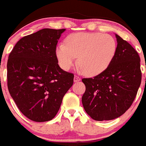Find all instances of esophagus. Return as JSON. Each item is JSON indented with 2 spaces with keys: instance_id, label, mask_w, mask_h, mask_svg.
Segmentation results:
<instances>
[{
  "instance_id": "34e87169",
  "label": "esophagus",
  "mask_w": 146,
  "mask_h": 146,
  "mask_svg": "<svg viewBox=\"0 0 146 146\" xmlns=\"http://www.w3.org/2000/svg\"><path fill=\"white\" fill-rule=\"evenodd\" d=\"M80 79H80V77L76 75L75 76H74V82H76L80 81Z\"/></svg>"
}]
</instances>
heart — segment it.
Here are the masks:
<instances>
[{"label": "heart", "instance_id": "heart-1", "mask_svg": "<svg viewBox=\"0 0 146 146\" xmlns=\"http://www.w3.org/2000/svg\"><path fill=\"white\" fill-rule=\"evenodd\" d=\"M116 52L113 36L101 33H75L67 36L66 44L56 49L60 66L69 70L78 57L77 64L85 75L96 76L110 64Z\"/></svg>", "mask_w": 146, "mask_h": 146}]
</instances>
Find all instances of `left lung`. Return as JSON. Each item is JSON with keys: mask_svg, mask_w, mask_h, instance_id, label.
<instances>
[{"mask_svg": "<svg viewBox=\"0 0 146 146\" xmlns=\"http://www.w3.org/2000/svg\"><path fill=\"white\" fill-rule=\"evenodd\" d=\"M115 56L104 71L93 78H84L82 98L85 112L95 121L112 120L132 105L141 84L140 58L134 48L116 34Z\"/></svg>", "mask_w": 146, "mask_h": 146, "instance_id": "obj_1", "label": "left lung"}]
</instances>
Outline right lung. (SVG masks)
Listing matches in <instances>:
<instances>
[{
  "mask_svg": "<svg viewBox=\"0 0 146 146\" xmlns=\"http://www.w3.org/2000/svg\"><path fill=\"white\" fill-rule=\"evenodd\" d=\"M65 29L44 28L20 39L9 54L7 87L30 120H52L73 84V73L59 67L56 46Z\"/></svg>",
  "mask_w": 146,
  "mask_h": 146,
  "instance_id": "obj_1",
  "label": "right lung"
}]
</instances>
